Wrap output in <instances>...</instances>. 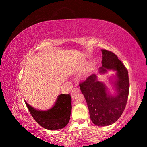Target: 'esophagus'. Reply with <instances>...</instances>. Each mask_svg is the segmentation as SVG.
I'll list each match as a JSON object with an SVG mask.
<instances>
[{
    "label": "esophagus",
    "instance_id": "obj_1",
    "mask_svg": "<svg viewBox=\"0 0 147 147\" xmlns=\"http://www.w3.org/2000/svg\"><path fill=\"white\" fill-rule=\"evenodd\" d=\"M80 92V89L78 88H74L73 90H72V92H71V97L74 98L75 97L76 94L78 93H79Z\"/></svg>",
    "mask_w": 147,
    "mask_h": 147
}]
</instances>
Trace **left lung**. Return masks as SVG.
<instances>
[{"mask_svg": "<svg viewBox=\"0 0 147 147\" xmlns=\"http://www.w3.org/2000/svg\"><path fill=\"white\" fill-rule=\"evenodd\" d=\"M101 51L102 65L99 68V73L104 74L108 71L115 72V75L110 78L114 95L108 91L104 83L98 81L95 74L87 78L80 86L93 124L107 126L114 123L123 114L128 97L129 82L127 69L117 56L107 50Z\"/></svg>", "mask_w": 147, "mask_h": 147, "instance_id": "1", "label": "left lung"}]
</instances>
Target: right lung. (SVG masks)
<instances>
[{"instance_id": "obj_1", "label": "right lung", "mask_w": 147, "mask_h": 147, "mask_svg": "<svg viewBox=\"0 0 147 147\" xmlns=\"http://www.w3.org/2000/svg\"><path fill=\"white\" fill-rule=\"evenodd\" d=\"M24 102L34 119L45 129H61L69 121L72 109L69 94L58 95L53 107L46 111L38 110Z\"/></svg>"}]
</instances>
